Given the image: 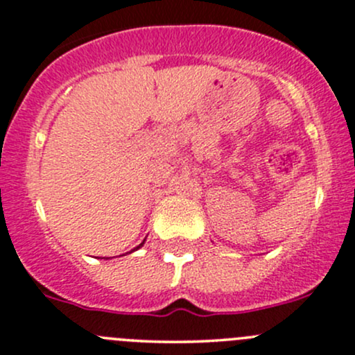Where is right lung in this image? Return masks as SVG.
<instances>
[{
  "mask_svg": "<svg viewBox=\"0 0 355 355\" xmlns=\"http://www.w3.org/2000/svg\"><path fill=\"white\" fill-rule=\"evenodd\" d=\"M143 244H145V241H143V243H141V244H139V246H138V248H136V249H139V248H141V246H143Z\"/></svg>",
  "mask_w": 355,
  "mask_h": 355,
  "instance_id": "obj_1",
  "label": "right lung"
}]
</instances>
